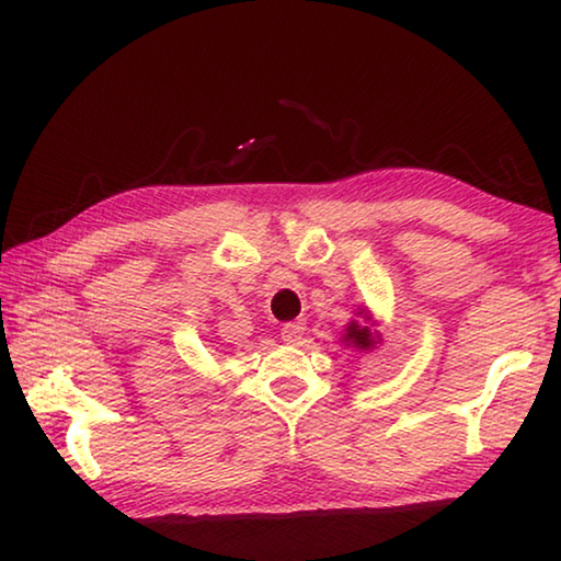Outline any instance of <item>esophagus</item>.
Segmentation results:
<instances>
[{"label":"esophagus","mask_w":561,"mask_h":561,"mask_svg":"<svg viewBox=\"0 0 561 561\" xmlns=\"http://www.w3.org/2000/svg\"><path fill=\"white\" fill-rule=\"evenodd\" d=\"M304 332H306V321L296 319V321H288V324L280 329V336L286 344H296L304 336Z\"/></svg>","instance_id":"34e87169"}]
</instances>
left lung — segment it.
Returning a JSON list of instances; mask_svg holds the SVG:
<instances>
[{"mask_svg": "<svg viewBox=\"0 0 561 561\" xmlns=\"http://www.w3.org/2000/svg\"><path fill=\"white\" fill-rule=\"evenodd\" d=\"M357 313H365V319L370 321V327H363V324H359V321L352 319L350 324H347V329H344L342 342L347 344V347H355L359 352H370V350H375L380 344V334H378V329H373L375 324H373L370 311L359 309Z\"/></svg>", "mask_w": 561, "mask_h": 561, "instance_id": "left-lung-1", "label": "left lung"}]
</instances>
